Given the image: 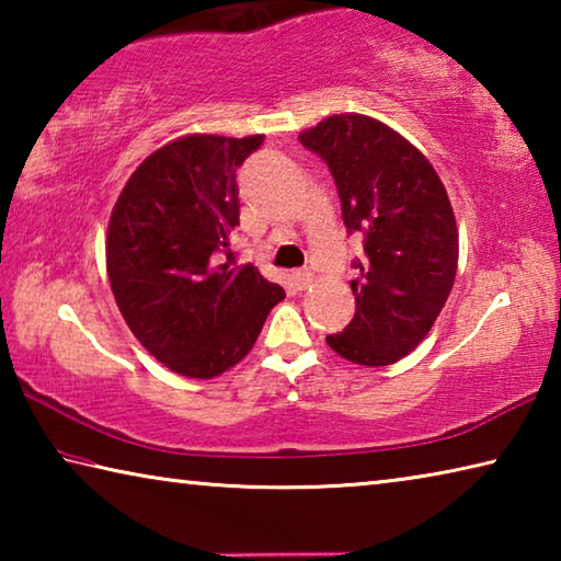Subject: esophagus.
Returning a JSON list of instances; mask_svg holds the SVG:
<instances>
[{
    "instance_id": "esophagus-1",
    "label": "esophagus",
    "mask_w": 561,
    "mask_h": 561,
    "mask_svg": "<svg viewBox=\"0 0 561 561\" xmlns=\"http://www.w3.org/2000/svg\"><path fill=\"white\" fill-rule=\"evenodd\" d=\"M311 279H314V274H311L309 270H299V272H294L291 274V284H294V289H307L309 284H311Z\"/></svg>"
}]
</instances>
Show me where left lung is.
Returning <instances> with one entry per match:
<instances>
[{
  "label": "left lung",
  "mask_w": 561,
  "mask_h": 561,
  "mask_svg": "<svg viewBox=\"0 0 561 561\" xmlns=\"http://www.w3.org/2000/svg\"><path fill=\"white\" fill-rule=\"evenodd\" d=\"M299 144L329 165L346 230L364 237L351 262L356 314L327 344L351 364H396L428 334L458 272L448 193L428 158L376 118L341 113Z\"/></svg>",
  "instance_id": "1"
}]
</instances>
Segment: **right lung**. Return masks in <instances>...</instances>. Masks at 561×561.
Instances as JSON below:
<instances>
[{
    "instance_id": "obj_1",
    "label": "right lung",
    "mask_w": 561,
    "mask_h": 561,
    "mask_svg": "<svg viewBox=\"0 0 561 561\" xmlns=\"http://www.w3.org/2000/svg\"><path fill=\"white\" fill-rule=\"evenodd\" d=\"M264 136H185L138 165L111 213L106 270L133 336L170 371L215 378L242 360L284 299L237 267V168Z\"/></svg>"
}]
</instances>
